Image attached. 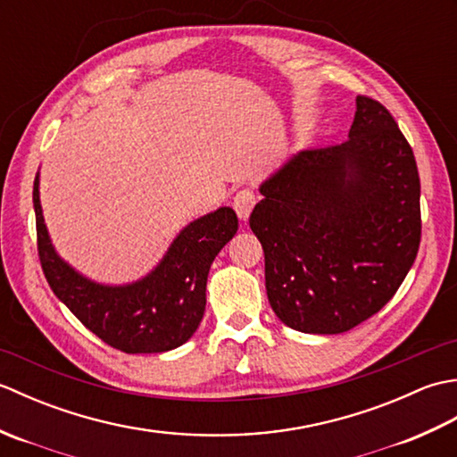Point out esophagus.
Segmentation results:
<instances>
[{"mask_svg":"<svg viewBox=\"0 0 457 457\" xmlns=\"http://www.w3.org/2000/svg\"><path fill=\"white\" fill-rule=\"evenodd\" d=\"M255 202H257V196H255L253 190L245 188V190H239L236 194V196H234V208L237 212L239 220H247L249 218V213H251V210H253Z\"/></svg>","mask_w":457,"mask_h":457,"instance_id":"1","label":"esophagus"}]
</instances>
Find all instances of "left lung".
Segmentation results:
<instances>
[{
    "instance_id": "left-lung-1",
    "label": "left lung",
    "mask_w": 457,
    "mask_h": 457,
    "mask_svg": "<svg viewBox=\"0 0 457 457\" xmlns=\"http://www.w3.org/2000/svg\"><path fill=\"white\" fill-rule=\"evenodd\" d=\"M249 226L283 324L342 334L399 290L420 245V179L385 105L357 96L347 141L293 154L261 184Z\"/></svg>"
}]
</instances>
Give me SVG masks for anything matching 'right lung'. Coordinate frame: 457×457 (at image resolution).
I'll list each match as a JSON object with an SVG mask.
<instances>
[{
    "label": "right lung",
    "mask_w": 457,
    "mask_h": 457,
    "mask_svg": "<svg viewBox=\"0 0 457 457\" xmlns=\"http://www.w3.org/2000/svg\"><path fill=\"white\" fill-rule=\"evenodd\" d=\"M37 245L53 293L102 342L125 353H162L187 344L206 310L212 261L236 236V212L223 206L190 221L151 273L128 285L96 283L56 253L43 218L38 172L33 187Z\"/></svg>",
    "instance_id": "obj_1"
}]
</instances>
